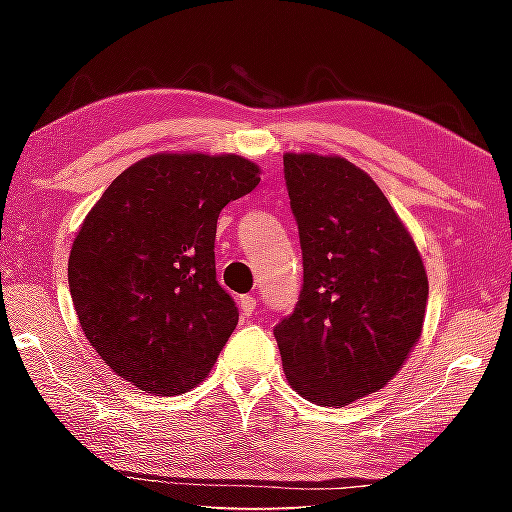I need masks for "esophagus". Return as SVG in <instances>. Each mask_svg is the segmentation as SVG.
Listing matches in <instances>:
<instances>
[{
  "mask_svg": "<svg viewBox=\"0 0 512 512\" xmlns=\"http://www.w3.org/2000/svg\"><path fill=\"white\" fill-rule=\"evenodd\" d=\"M257 307V300L253 296H239V309L244 316H250Z\"/></svg>",
  "mask_w": 512,
  "mask_h": 512,
  "instance_id": "esophagus-1",
  "label": "esophagus"
}]
</instances>
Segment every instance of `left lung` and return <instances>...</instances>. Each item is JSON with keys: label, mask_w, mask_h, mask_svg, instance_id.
Wrapping results in <instances>:
<instances>
[{"label": "left lung", "mask_w": 512, "mask_h": 512, "mask_svg": "<svg viewBox=\"0 0 512 512\" xmlns=\"http://www.w3.org/2000/svg\"><path fill=\"white\" fill-rule=\"evenodd\" d=\"M302 289L275 325L289 384L343 406L384 388L420 339L429 282L409 230L366 171L339 155L287 153Z\"/></svg>", "instance_id": "8db88e82"}]
</instances>
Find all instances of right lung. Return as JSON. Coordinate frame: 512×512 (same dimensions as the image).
Wrapping results in <instances>:
<instances>
[{"instance_id":"add662e5","label":"right lung","mask_w":512,"mask_h":512,"mask_svg":"<svg viewBox=\"0 0 512 512\" xmlns=\"http://www.w3.org/2000/svg\"><path fill=\"white\" fill-rule=\"evenodd\" d=\"M241 155L158 153L112 180L76 232L67 264L85 336L140 391L180 395L212 370L239 323L216 282V219L253 192Z\"/></svg>"}]
</instances>
